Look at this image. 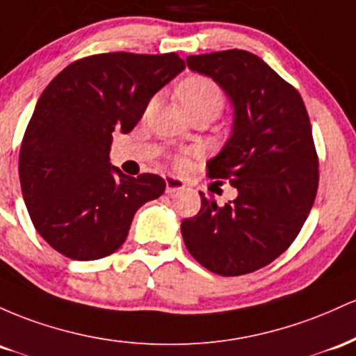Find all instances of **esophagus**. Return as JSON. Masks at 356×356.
Here are the masks:
<instances>
[{
	"mask_svg": "<svg viewBox=\"0 0 356 356\" xmlns=\"http://www.w3.org/2000/svg\"><path fill=\"white\" fill-rule=\"evenodd\" d=\"M165 181H166V193H178V191L185 188L183 179H179L177 177H166Z\"/></svg>",
	"mask_w": 356,
	"mask_h": 356,
	"instance_id": "obj_1",
	"label": "esophagus"
}]
</instances>
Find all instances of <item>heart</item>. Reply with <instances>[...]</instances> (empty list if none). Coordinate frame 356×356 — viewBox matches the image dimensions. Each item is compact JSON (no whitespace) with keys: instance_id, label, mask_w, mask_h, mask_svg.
I'll list each match as a JSON object with an SVG mask.
<instances>
[{"instance_id":"heart-1","label":"heart","mask_w":356,"mask_h":356,"mask_svg":"<svg viewBox=\"0 0 356 356\" xmlns=\"http://www.w3.org/2000/svg\"><path fill=\"white\" fill-rule=\"evenodd\" d=\"M178 101L188 115L209 113L215 118L225 106V92L213 79L193 74L183 79L177 89Z\"/></svg>"}]
</instances>
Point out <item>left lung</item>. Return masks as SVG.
Listing matches in <instances>:
<instances>
[{
  "label": "left lung",
  "mask_w": 356,
  "mask_h": 356,
  "mask_svg": "<svg viewBox=\"0 0 356 356\" xmlns=\"http://www.w3.org/2000/svg\"><path fill=\"white\" fill-rule=\"evenodd\" d=\"M191 70L213 79L235 107L230 139L207 175L238 191L181 222L186 249L210 273L243 275L277 259L298 237L318 191L319 159L299 92L257 55L223 50L190 55Z\"/></svg>",
  "instance_id": "left-lung-1"
}]
</instances>
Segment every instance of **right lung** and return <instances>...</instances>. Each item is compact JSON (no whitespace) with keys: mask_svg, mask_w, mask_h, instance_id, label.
Instances as JSON below:
<instances>
[{"mask_svg":"<svg viewBox=\"0 0 356 356\" xmlns=\"http://www.w3.org/2000/svg\"><path fill=\"white\" fill-rule=\"evenodd\" d=\"M185 69L178 54L109 51L72 62L40 95L19 147V183L35 229L74 261L124 243L134 213L165 179L111 166L114 131L127 134L147 102Z\"/></svg>","mask_w":356,"mask_h":356,"instance_id":"right-lung-1","label":"right lung"}]
</instances>
